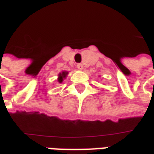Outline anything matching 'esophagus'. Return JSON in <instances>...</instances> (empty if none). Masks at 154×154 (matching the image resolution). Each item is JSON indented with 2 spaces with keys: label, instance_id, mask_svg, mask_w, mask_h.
Returning <instances> with one entry per match:
<instances>
[{
  "label": "esophagus",
  "instance_id": "34e87169",
  "mask_svg": "<svg viewBox=\"0 0 154 154\" xmlns=\"http://www.w3.org/2000/svg\"><path fill=\"white\" fill-rule=\"evenodd\" d=\"M77 68L79 69H84V65L82 64H77Z\"/></svg>",
  "mask_w": 154,
  "mask_h": 154
}]
</instances>
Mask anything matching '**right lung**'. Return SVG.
<instances>
[{
  "label": "right lung",
  "instance_id": "obj_1",
  "mask_svg": "<svg viewBox=\"0 0 154 154\" xmlns=\"http://www.w3.org/2000/svg\"><path fill=\"white\" fill-rule=\"evenodd\" d=\"M67 74H68L67 72H63L62 74H60V75H59L60 77H59V79H58V81L60 83H61L62 81H63V79L65 78V76L67 75Z\"/></svg>",
  "mask_w": 154,
  "mask_h": 154
}]
</instances>
